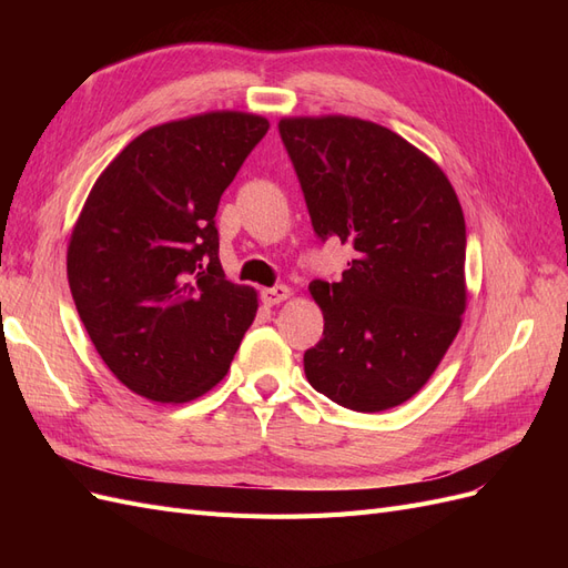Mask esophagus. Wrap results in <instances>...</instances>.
<instances>
[{
    "label": "esophagus",
    "mask_w": 568,
    "mask_h": 568,
    "mask_svg": "<svg viewBox=\"0 0 568 568\" xmlns=\"http://www.w3.org/2000/svg\"><path fill=\"white\" fill-rule=\"evenodd\" d=\"M288 296H291V288H288L286 284H277V286H272V288H263V294H261V298H263L265 305H280V303H284Z\"/></svg>",
    "instance_id": "1"
}]
</instances>
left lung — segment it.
Masks as SVG:
<instances>
[{"instance_id": "left-lung-1", "label": "left lung", "mask_w": 568, "mask_h": 568, "mask_svg": "<svg viewBox=\"0 0 568 568\" xmlns=\"http://www.w3.org/2000/svg\"><path fill=\"white\" fill-rule=\"evenodd\" d=\"M320 239L355 257L341 282H311L324 336L305 351L311 386L355 409L409 400L436 372L467 311V227L450 180L415 144L372 120H280Z\"/></svg>"}]
</instances>
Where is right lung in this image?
<instances>
[{"mask_svg":"<svg viewBox=\"0 0 568 568\" xmlns=\"http://www.w3.org/2000/svg\"><path fill=\"white\" fill-rule=\"evenodd\" d=\"M267 118L209 111L149 128L104 168L68 242V284L97 353L156 403L217 386L257 313L225 280L217 203Z\"/></svg>","mask_w":568,"mask_h":568,"instance_id":"obj_1","label":"right lung"}]
</instances>
